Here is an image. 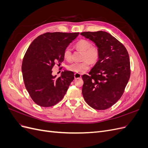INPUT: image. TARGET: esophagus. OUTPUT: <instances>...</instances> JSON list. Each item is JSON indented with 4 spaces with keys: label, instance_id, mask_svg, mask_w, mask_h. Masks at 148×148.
Wrapping results in <instances>:
<instances>
[{
    "label": "esophagus",
    "instance_id": "obj_1",
    "mask_svg": "<svg viewBox=\"0 0 148 148\" xmlns=\"http://www.w3.org/2000/svg\"><path fill=\"white\" fill-rule=\"evenodd\" d=\"M74 77H75V79L80 78L82 77V75H81V74H79V73H75L74 74Z\"/></svg>",
    "mask_w": 148,
    "mask_h": 148
}]
</instances>
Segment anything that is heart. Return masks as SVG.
Segmentation results:
<instances>
[{"label": "heart", "instance_id": "1", "mask_svg": "<svg viewBox=\"0 0 148 148\" xmlns=\"http://www.w3.org/2000/svg\"><path fill=\"white\" fill-rule=\"evenodd\" d=\"M75 47L78 50L83 52L82 60H83L79 63H72L67 66L69 71L76 73H83L86 71L90 66V63L96 64L99 59L100 52L97 46H92V43L86 39H81L75 44ZM71 51L70 49L67 47L64 52V58L66 61L71 60Z\"/></svg>", "mask_w": 148, "mask_h": 148}]
</instances>
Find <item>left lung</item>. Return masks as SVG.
<instances>
[{
	"label": "left lung",
	"instance_id": "left-lung-1",
	"mask_svg": "<svg viewBox=\"0 0 148 148\" xmlns=\"http://www.w3.org/2000/svg\"><path fill=\"white\" fill-rule=\"evenodd\" d=\"M99 48V59L89 73L83 75L82 94L92 108L106 110L122 97L130 77V63L126 48L105 31L83 32Z\"/></svg>",
	"mask_w": 148,
	"mask_h": 148
}]
</instances>
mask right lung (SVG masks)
Segmentation results:
<instances>
[{"mask_svg":"<svg viewBox=\"0 0 148 148\" xmlns=\"http://www.w3.org/2000/svg\"><path fill=\"white\" fill-rule=\"evenodd\" d=\"M79 33H46L30 44L22 62L21 71L26 90L39 106L51 107L60 102L66 94L74 73L62 71L61 76L52 75L56 64L64 61L65 49Z\"/></svg>","mask_w":148,"mask_h":148,"instance_id":"add662e5","label":"right lung"}]
</instances>
